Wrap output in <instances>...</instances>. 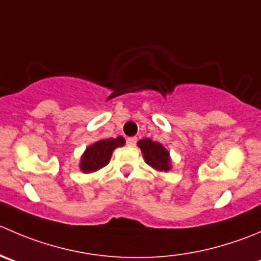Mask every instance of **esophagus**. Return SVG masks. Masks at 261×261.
I'll use <instances>...</instances> for the list:
<instances>
[{
    "label": "esophagus",
    "mask_w": 261,
    "mask_h": 261,
    "mask_svg": "<svg viewBox=\"0 0 261 261\" xmlns=\"http://www.w3.org/2000/svg\"><path fill=\"white\" fill-rule=\"evenodd\" d=\"M136 141H138V139H136V138H127V140H126V144H127L128 146H135Z\"/></svg>",
    "instance_id": "obj_1"
}]
</instances>
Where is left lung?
Listing matches in <instances>:
<instances>
[{
    "instance_id": "8db88e82",
    "label": "left lung",
    "mask_w": 261,
    "mask_h": 261,
    "mask_svg": "<svg viewBox=\"0 0 261 261\" xmlns=\"http://www.w3.org/2000/svg\"><path fill=\"white\" fill-rule=\"evenodd\" d=\"M139 148L144 155V161L146 164L154 168L155 171L168 172L171 169V156L169 151L162 144L150 139H143L138 143Z\"/></svg>"
}]
</instances>
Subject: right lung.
Returning a JSON list of instances; mask_svg holds the SVG:
<instances>
[{"instance_id": "1", "label": "right lung", "mask_w": 261, "mask_h": 261, "mask_svg": "<svg viewBox=\"0 0 261 261\" xmlns=\"http://www.w3.org/2000/svg\"><path fill=\"white\" fill-rule=\"evenodd\" d=\"M125 145V139L118 136L116 139H102L85 149L80 159V169L84 173H92L110 163L113 150Z\"/></svg>"}]
</instances>
